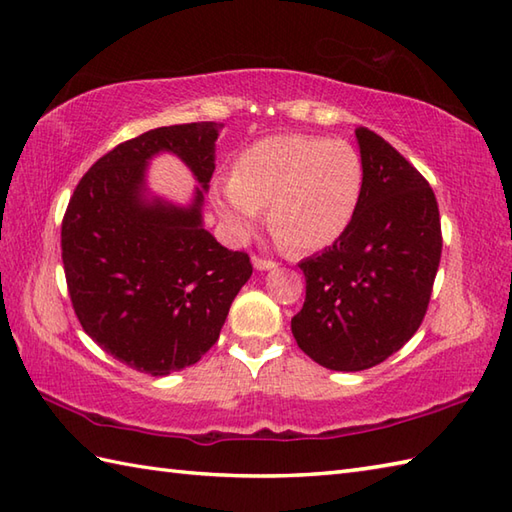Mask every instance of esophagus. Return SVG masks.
I'll return each instance as SVG.
<instances>
[{"label": "esophagus", "mask_w": 512, "mask_h": 512, "mask_svg": "<svg viewBox=\"0 0 512 512\" xmlns=\"http://www.w3.org/2000/svg\"><path fill=\"white\" fill-rule=\"evenodd\" d=\"M253 266H255L257 270H275V268H277V262H273V259L253 257Z\"/></svg>", "instance_id": "obj_1"}]
</instances>
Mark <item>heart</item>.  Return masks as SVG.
I'll return each mask as SVG.
<instances>
[{
  "instance_id": "obj_1",
  "label": "heart",
  "mask_w": 512,
  "mask_h": 512,
  "mask_svg": "<svg viewBox=\"0 0 512 512\" xmlns=\"http://www.w3.org/2000/svg\"><path fill=\"white\" fill-rule=\"evenodd\" d=\"M363 160L347 140L279 134L237 156L233 178L215 193V209L235 237L268 206V226L299 253L332 246L350 228L363 195Z\"/></svg>"
}]
</instances>
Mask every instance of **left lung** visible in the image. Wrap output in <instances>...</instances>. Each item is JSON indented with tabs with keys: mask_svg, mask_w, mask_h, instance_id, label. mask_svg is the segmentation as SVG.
<instances>
[{
	"mask_svg": "<svg viewBox=\"0 0 512 512\" xmlns=\"http://www.w3.org/2000/svg\"><path fill=\"white\" fill-rule=\"evenodd\" d=\"M365 171L350 228L303 259L306 301L292 336L312 361L361 372L405 345L427 314L442 253L436 195L385 138L358 127Z\"/></svg>",
	"mask_w": 512,
	"mask_h": 512,
	"instance_id": "obj_1",
	"label": "left lung"
}]
</instances>
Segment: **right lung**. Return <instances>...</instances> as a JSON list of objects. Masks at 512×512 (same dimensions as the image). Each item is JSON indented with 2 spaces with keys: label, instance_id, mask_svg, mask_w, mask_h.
<instances>
[{
  "label": "right lung",
  "instance_id": "add662e5",
  "mask_svg": "<svg viewBox=\"0 0 512 512\" xmlns=\"http://www.w3.org/2000/svg\"><path fill=\"white\" fill-rule=\"evenodd\" d=\"M222 125L149 129L107 151L85 173L61 224L72 308L107 354L151 376L198 363L253 275L250 257L224 248L202 224ZM169 150L201 184L178 207L146 198L148 160Z\"/></svg>",
  "mask_w": 512,
  "mask_h": 512
}]
</instances>
